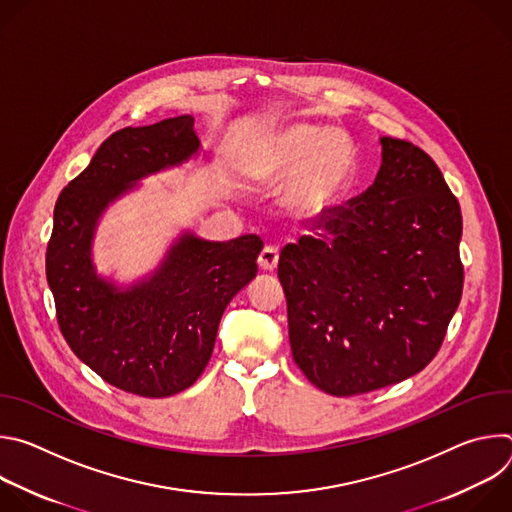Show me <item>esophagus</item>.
I'll return each mask as SVG.
<instances>
[{
    "mask_svg": "<svg viewBox=\"0 0 512 512\" xmlns=\"http://www.w3.org/2000/svg\"><path fill=\"white\" fill-rule=\"evenodd\" d=\"M277 261H279V249L277 247H265L261 253H259V267L265 269V271H275L277 267Z\"/></svg>",
    "mask_w": 512,
    "mask_h": 512,
    "instance_id": "1",
    "label": "esophagus"
}]
</instances>
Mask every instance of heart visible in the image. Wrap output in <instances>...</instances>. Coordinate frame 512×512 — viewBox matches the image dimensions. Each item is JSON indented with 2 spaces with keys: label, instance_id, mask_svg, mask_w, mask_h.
<instances>
[{
  "label": "heart",
  "instance_id": "obj_1",
  "mask_svg": "<svg viewBox=\"0 0 512 512\" xmlns=\"http://www.w3.org/2000/svg\"><path fill=\"white\" fill-rule=\"evenodd\" d=\"M259 168L285 180V200L300 210H322L348 188L354 172L350 139L338 129L310 123L285 125L269 135L259 152Z\"/></svg>",
  "mask_w": 512,
  "mask_h": 512
}]
</instances>
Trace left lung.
Returning <instances> with one entry per match:
<instances>
[{"label":"left lung","mask_w":512,"mask_h":512,"mask_svg":"<svg viewBox=\"0 0 512 512\" xmlns=\"http://www.w3.org/2000/svg\"><path fill=\"white\" fill-rule=\"evenodd\" d=\"M375 182L281 249L291 354L318 389L401 383L440 350L464 285L462 212L417 145L381 137Z\"/></svg>","instance_id":"8db88e82"}]
</instances>
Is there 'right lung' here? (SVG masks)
Returning <instances> with one entry per match:
<instances>
[{"instance_id": "obj_1", "label": "right lung", "mask_w": 512, "mask_h": 512, "mask_svg": "<svg viewBox=\"0 0 512 512\" xmlns=\"http://www.w3.org/2000/svg\"><path fill=\"white\" fill-rule=\"evenodd\" d=\"M198 150L190 115L119 129L54 206L46 277L60 332L103 381L139 397H170L196 383L225 308L257 275V235L214 243L194 233H184L154 273L129 287L95 271L91 249L107 206L137 180L180 166Z\"/></svg>"}]
</instances>
